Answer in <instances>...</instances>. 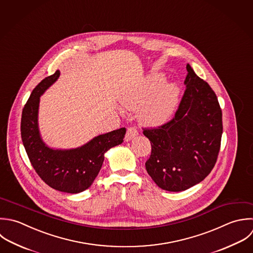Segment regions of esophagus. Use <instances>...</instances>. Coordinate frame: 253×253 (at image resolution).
I'll return each instance as SVG.
<instances>
[{
	"label": "esophagus",
	"mask_w": 253,
	"mask_h": 253,
	"mask_svg": "<svg viewBox=\"0 0 253 253\" xmlns=\"http://www.w3.org/2000/svg\"><path fill=\"white\" fill-rule=\"evenodd\" d=\"M138 135V131L135 127H129L127 129L126 135H125V141H131L133 138H135Z\"/></svg>",
	"instance_id": "34e87169"
}]
</instances>
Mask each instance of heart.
<instances>
[{
    "label": "heart",
    "mask_w": 253,
    "mask_h": 253,
    "mask_svg": "<svg viewBox=\"0 0 253 253\" xmlns=\"http://www.w3.org/2000/svg\"><path fill=\"white\" fill-rule=\"evenodd\" d=\"M161 75L150 77L146 83L125 93L122 103L131 110L140 109L141 120L149 125L166 122L174 112L179 99V87L174 83L163 84Z\"/></svg>",
    "instance_id": "heart-1"
}]
</instances>
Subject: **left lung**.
<instances>
[{
	"label": "left lung",
	"instance_id": "8db88e82",
	"mask_svg": "<svg viewBox=\"0 0 253 253\" xmlns=\"http://www.w3.org/2000/svg\"><path fill=\"white\" fill-rule=\"evenodd\" d=\"M185 91L174 117L157 128H143L150 140L146 169L164 190L179 192L201 182L218 159L223 134L217 95L189 64Z\"/></svg>",
	"mask_w": 253,
	"mask_h": 253
}]
</instances>
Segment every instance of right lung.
Here are the masks:
<instances>
[{
  "instance_id": "right-lung-1",
  "label": "right lung",
  "mask_w": 253,
  "mask_h": 253,
  "mask_svg": "<svg viewBox=\"0 0 253 253\" xmlns=\"http://www.w3.org/2000/svg\"><path fill=\"white\" fill-rule=\"evenodd\" d=\"M60 72L42 80L32 90L21 114V140L28 159L39 177L51 188L66 193L87 189L97 176L104 154L123 142L125 128L99 135L72 150H53L40 138L37 115L40 95L58 79Z\"/></svg>"
}]
</instances>
